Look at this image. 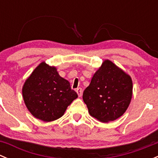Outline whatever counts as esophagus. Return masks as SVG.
I'll return each instance as SVG.
<instances>
[{
  "mask_svg": "<svg viewBox=\"0 0 158 158\" xmlns=\"http://www.w3.org/2000/svg\"><path fill=\"white\" fill-rule=\"evenodd\" d=\"M76 92H77L78 95H79V97H81L82 95V89L81 88H78L76 89Z\"/></svg>",
  "mask_w": 158,
  "mask_h": 158,
  "instance_id": "obj_1",
  "label": "esophagus"
}]
</instances>
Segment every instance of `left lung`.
I'll use <instances>...</instances> for the list:
<instances>
[{
    "label": "left lung",
    "mask_w": 158,
    "mask_h": 158,
    "mask_svg": "<svg viewBox=\"0 0 158 158\" xmlns=\"http://www.w3.org/2000/svg\"><path fill=\"white\" fill-rule=\"evenodd\" d=\"M132 89L131 76L106 60L92 76L82 98L91 116L109 122L125 112L131 100Z\"/></svg>",
    "instance_id": "left-lung-1"
}]
</instances>
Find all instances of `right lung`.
<instances>
[{"instance_id":"1","label":"right lung","mask_w":158,"mask_h":158,"mask_svg":"<svg viewBox=\"0 0 158 158\" xmlns=\"http://www.w3.org/2000/svg\"><path fill=\"white\" fill-rule=\"evenodd\" d=\"M30 112L44 122H52L64 114L78 95L69 81L59 75L55 66L41 63L27 79L22 89Z\"/></svg>"}]
</instances>
